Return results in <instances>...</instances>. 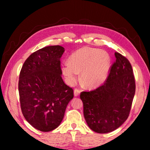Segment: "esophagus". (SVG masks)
<instances>
[{
  "label": "esophagus",
  "mask_w": 150,
  "mask_h": 150,
  "mask_svg": "<svg viewBox=\"0 0 150 150\" xmlns=\"http://www.w3.org/2000/svg\"><path fill=\"white\" fill-rule=\"evenodd\" d=\"M80 93H81V90L78 89V88H75V90H74V95L75 96H77L79 95Z\"/></svg>",
  "instance_id": "obj_1"
}]
</instances>
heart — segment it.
Instances as JSON below:
<instances>
[{"instance_id":"heart-1","label":"heart","mask_w":150,"mask_h":150,"mask_svg":"<svg viewBox=\"0 0 150 150\" xmlns=\"http://www.w3.org/2000/svg\"><path fill=\"white\" fill-rule=\"evenodd\" d=\"M110 67L107 52L92 47H83L71 55L69 62L62 65V71L68 84L74 85L81 72V78L86 87H99L105 83Z\"/></svg>"}]
</instances>
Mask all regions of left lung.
I'll use <instances>...</instances> for the list:
<instances>
[{
	"instance_id": "left-lung-1",
	"label": "left lung",
	"mask_w": 150,
	"mask_h": 150,
	"mask_svg": "<svg viewBox=\"0 0 150 150\" xmlns=\"http://www.w3.org/2000/svg\"><path fill=\"white\" fill-rule=\"evenodd\" d=\"M115 54L116 60L104 84L80 95L88 127L100 134L115 130L126 120L135 95V77L130 62L118 52Z\"/></svg>"
}]
</instances>
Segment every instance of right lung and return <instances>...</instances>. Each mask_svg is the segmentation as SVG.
<instances>
[{
	"instance_id": "right-lung-1",
	"label": "right lung",
	"mask_w": 150,
	"mask_h": 150,
	"mask_svg": "<svg viewBox=\"0 0 150 150\" xmlns=\"http://www.w3.org/2000/svg\"><path fill=\"white\" fill-rule=\"evenodd\" d=\"M60 45L43 47L32 54L20 71L18 91L24 118L37 130L50 132L62 122L73 90L63 82Z\"/></svg>"
}]
</instances>
